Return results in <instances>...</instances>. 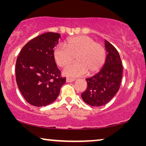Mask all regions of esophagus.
Segmentation results:
<instances>
[{
	"label": "esophagus",
	"instance_id": "esophagus-1",
	"mask_svg": "<svg viewBox=\"0 0 146 146\" xmlns=\"http://www.w3.org/2000/svg\"><path fill=\"white\" fill-rule=\"evenodd\" d=\"M75 79L74 78H66V82H74Z\"/></svg>",
	"mask_w": 146,
	"mask_h": 146
}]
</instances>
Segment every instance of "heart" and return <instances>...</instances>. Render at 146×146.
Instances as JSON below:
<instances>
[{
	"label": "heart",
	"mask_w": 146,
	"mask_h": 146,
	"mask_svg": "<svg viewBox=\"0 0 146 146\" xmlns=\"http://www.w3.org/2000/svg\"><path fill=\"white\" fill-rule=\"evenodd\" d=\"M65 46L58 45L53 51L54 59L60 67L64 68L74 60L77 62L64 70L67 76L78 77L88 74H94L100 70L106 60V51L92 38L80 35L67 39Z\"/></svg>",
	"instance_id": "1"
}]
</instances>
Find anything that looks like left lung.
Returning <instances> with one entry per match:
<instances>
[{
  "mask_svg": "<svg viewBox=\"0 0 146 146\" xmlns=\"http://www.w3.org/2000/svg\"><path fill=\"white\" fill-rule=\"evenodd\" d=\"M108 54L104 64L94 76L86 78L88 86L82 98L86 103L99 107L108 103L119 90L122 78L123 66L116 48L105 40Z\"/></svg>",
  "mask_w": 146,
  "mask_h": 146,
  "instance_id": "1",
  "label": "left lung"
}]
</instances>
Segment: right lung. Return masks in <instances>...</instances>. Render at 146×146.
Wrapping results in <instances>:
<instances>
[{
	"label": "right lung",
	"mask_w": 146,
	"mask_h": 146,
	"mask_svg": "<svg viewBox=\"0 0 146 146\" xmlns=\"http://www.w3.org/2000/svg\"><path fill=\"white\" fill-rule=\"evenodd\" d=\"M60 36L55 33L40 35L29 41L17 58V85L27 102L35 106L52 103L66 82L53 56L54 48Z\"/></svg>",
	"instance_id": "add662e5"
}]
</instances>
